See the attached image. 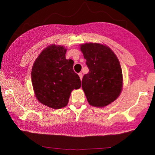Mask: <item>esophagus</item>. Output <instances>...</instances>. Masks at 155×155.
<instances>
[{
    "label": "esophagus",
    "mask_w": 155,
    "mask_h": 155,
    "mask_svg": "<svg viewBox=\"0 0 155 155\" xmlns=\"http://www.w3.org/2000/svg\"><path fill=\"white\" fill-rule=\"evenodd\" d=\"M78 75H79V78H80V79H81V80H82V78H83V74H82L81 72H80V73H79V74H78Z\"/></svg>",
    "instance_id": "1"
}]
</instances>
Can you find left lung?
<instances>
[{
	"mask_svg": "<svg viewBox=\"0 0 155 155\" xmlns=\"http://www.w3.org/2000/svg\"><path fill=\"white\" fill-rule=\"evenodd\" d=\"M80 48L89 70L82 79L88 104L100 107L110 104L122 89V70L118 58L111 49L101 44L86 43Z\"/></svg>",
	"mask_w": 155,
	"mask_h": 155,
	"instance_id": "left-lung-1",
	"label": "left lung"
}]
</instances>
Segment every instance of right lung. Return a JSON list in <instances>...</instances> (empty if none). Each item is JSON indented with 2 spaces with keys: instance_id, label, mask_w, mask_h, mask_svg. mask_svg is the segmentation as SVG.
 <instances>
[{
  "instance_id": "obj_1",
  "label": "right lung",
  "mask_w": 155,
  "mask_h": 155,
  "mask_svg": "<svg viewBox=\"0 0 155 155\" xmlns=\"http://www.w3.org/2000/svg\"><path fill=\"white\" fill-rule=\"evenodd\" d=\"M63 46L51 45L37 58L31 70V82L37 99L54 109L68 104L72 91L81 87V80L74 71V61L65 58Z\"/></svg>"
}]
</instances>
